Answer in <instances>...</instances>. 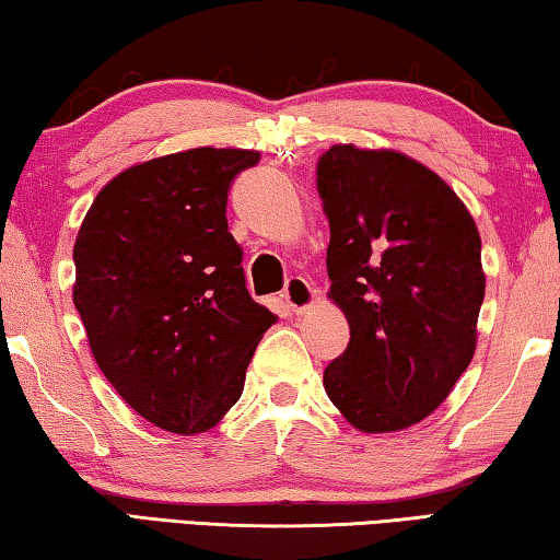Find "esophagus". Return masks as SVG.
I'll list each match as a JSON object with an SVG mask.
<instances>
[{"instance_id": "esophagus-1", "label": "esophagus", "mask_w": 560, "mask_h": 560, "mask_svg": "<svg viewBox=\"0 0 560 560\" xmlns=\"http://www.w3.org/2000/svg\"><path fill=\"white\" fill-rule=\"evenodd\" d=\"M281 296H283V301H287V306L293 311V314L301 316L316 303V289L311 287L306 279L293 277L287 281V289H283Z\"/></svg>"}]
</instances>
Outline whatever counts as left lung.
I'll return each instance as SVG.
<instances>
[{
	"instance_id": "left-lung-1",
	"label": "left lung",
	"mask_w": 560,
	"mask_h": 560,
	"mask_svg": "<svg viewBox=\"0 0 560 560\" xmlns=\"http://www.w3.org/2000/svg\"><path fill=\"white\" fill-rule=\"evenodd\" d=\"M318 195L328 299L350 326L324 387L355 430H407L447 400L477 350L487 289L477 222L438 173L387 148L326 150Z\"/></svg>"
}]
</instances>
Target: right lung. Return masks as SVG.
I'll use <instances>...</instances> for the list:
<instances>
[{
	"label": "right lung",
	"instance_id": "add662e5",
	"mask_svg": "<svg viewBox=\"0 0 560 560\" xmlns=\"http://www.w3.org/2000/svg\"><path fill=\"white\" fill-rule=\"evenodd\" d=\"M257 150L192 148L122 170L73 244V303L126 405L175 434L212 430L277 316L244 287L226 192Z\"/></svg>",
	"mask_w": 560,
	"mask_h": 560
}]
</instances>
